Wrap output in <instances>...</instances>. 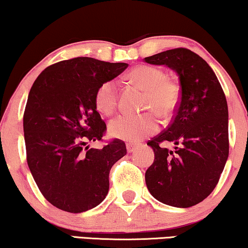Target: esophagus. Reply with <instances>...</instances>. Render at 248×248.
Segmentation results:
<instances>
[{"mask_svg":"<svg viewBox=\"0 0 248 248\" xmlns=\"http://www.w3.org/2000/svg\"><path fill=\"white\" fill-rule=\"evenodd\" d=\"M137 148H138V144H135V143H127L126 144L127 152H133Z\"/></svg>","mask_w":248,"mask_h":248,"instance_id":"esophagus-1","label":"esophagus"}]
</instances>
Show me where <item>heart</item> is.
Returning a JSON list of instances; mask_svg holds the SVG:
<instances>
[{
	"mask_svg": "<svg viewBox=\"0 0 248 248\" xmlns=\"http://www.w3.org/2000/svg\"><path fill=\"white\" fill-rule=\"evenodd\" d=\"M128 78L147 90L145 108L154 109L162 116H168L177 108L181 99V87L175 80L167 78L160 67L140 65L131 71ZM117 81H104L94 93V105L98 111L104 115L111 114L117 106ZM108 128L115 138L137 142L155 134L159 124L155 111H148L141 115H118L109 122Z\"/></svg>",
	"mask_w": 248,
	"mask_h": 248,
	"instance_id": "b5f03b06",
	"label": "heart"
}]
</instances>
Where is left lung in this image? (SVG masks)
Listing matches in <instances>:
<instances>
[{
	"instance_id": "8db88e82",
	"label": "left lung",
	"mask_w": 248,
	"mask_h": 248,
	"mask_svg": "<svg viewBox=\"0 0 248 248\" xmlns=\"http://www.w3.org/2000/svg\"><path fill=\"white\" fill-rule=\"evenodd\" d=\"M144 62L174 70L181 100L170 124L148 145L155 160L145 184L155 199L176 208H189L208 198L218 184L229 155L228 105L218 78L208 63L187 48L145 57ZM172 141L175 151L161 148Z\"/></svg>"
}]
</instances>
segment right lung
I'll return each mask as SVG.
<instances>
[{
  "mask_svg": "<svg viewBox=\"0 0 248 248\" xmlns=\"http://www.w3.org/2000/svg\"><path fill=\"white\" fill-rule=\"evenodd\" d=\"M126 63L76 57L46 67L33 82L23 114L27 162L39 191L56 208L80 213L97 206L109 189V171L126 155L123 141L89 148L106 132L94 105L104 81Z\"/></svg>",
  "mask_w": 248,
  "mask_h": 248,
  "instance_id": "add662e5",
  "label": "right lung"
}]
</instances>
